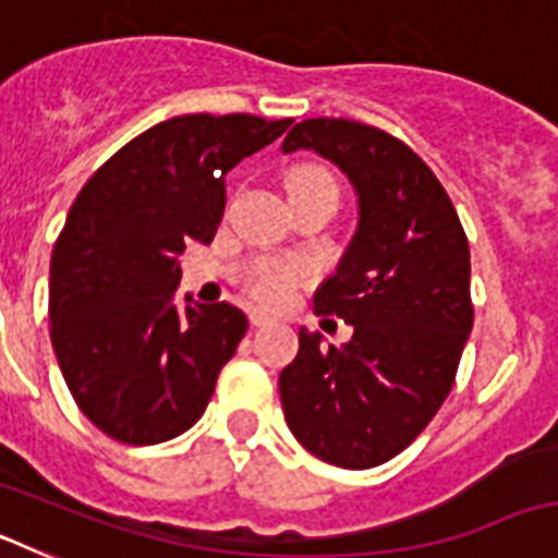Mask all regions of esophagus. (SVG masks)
<instances>
[{"label": "esophagus", "mask_w": 558, "mask_h": 558, "mask_svg": "<svg viewBox=\"0 0 558 558\" xmlns=\"http://www.w3.org/2000/svg\"><path fill=\"white\" fill-rule=\"evenodd\" d=\"M274 322V318H270V315H265V313H259V310H254V313H251V327H268V324Z\"/></svg>", "instance_id": "1"}]
</instances>
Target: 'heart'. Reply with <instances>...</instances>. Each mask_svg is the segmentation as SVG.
<instances>
[{
  "mask_svg": "<svg viewBox=\"0 0 558 558\" xmlns=\"http://www.w3.org/2000/svg\"><path fill=\"white\" fill-rule=\"evenodd\" d=\"M290 195L304 190H332L338 192L335 186V179L329 175L324 167L315 165H304L295 167L290 172L288 179ZM304 279V268L295 263H282V259H259V263H251L243 274L245 290L254 295L256 302L268 304V307H279L293 295L295 284Z\"/></svg>",
  "mask_w": 558,
  "mask_h": 558,
  "instance_id": "b5f03b06",
  "label": "heart"
}]
</instances>
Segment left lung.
<instances>
[{
  "label": "left lung",
  "mask_w": 558,
  "mask_h": 558,
  "mask_svg": "<svg viewBox=\"0 0 558 558\" xmlns=\"http://www.w3.org/2000/svg\"><path fill=\"white\" fill-rule=\"evenodd\" d=\"M299 147L335 161L357 192V231L315 293V313L338 315L354 335L322 347L302 329L279 397L304 450L372 470L430 425L456 383L475 322L470 243L441 181L391 133L315 117L284 136V153Z\"/></svg>",
  "instance_id": "8db88e82"
}]
</instances>
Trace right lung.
I'll list each match as a JSON object with an SVG mask.
<instances>
[{
    "label": "right lung",
    "instance_id": "add662e5",
    "mask_svg": "<svg viewBox=\"0 0 558 558\" xmlns=\"http://www.w3.org/2000/svg\"><path fill=\"white\" fill-rule=\"evenodd\" d=\"M293 120L184 113L117 150L77 192L49 263V338L77 408L122 445L181 436L248 329L229 302H172L186 245L211 243L223 175Z\"/></svg>",
    "mask_w": 558,
    "mask_h": 558
}]
</instances>
